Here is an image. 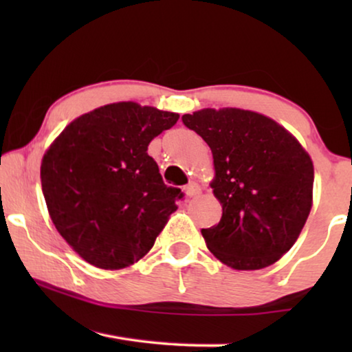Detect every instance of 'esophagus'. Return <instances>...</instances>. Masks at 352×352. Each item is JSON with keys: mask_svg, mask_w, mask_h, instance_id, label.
Returning a JSON list of instances; mask_svg holds the SVG:
<instances>
[{"mask_svg": "<svg viewBox=\"0 0 352 352\" xmlns=\"http://www.w3.org/2000/svg\"><path fill=\"white\" fill-rule=\"evenodd\" d=\"M184 192H186L187 197H195L201 192V187H200V184H197V182H190V184L186 186Z\"/></svg>", "mask_w": 352, "mask_h": 352, "instance_id": "1", "label": "esophagus"}]
</instances>
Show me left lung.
<instances>
[{
  "mask_svg": "<svg viewBox=\"0 0 352 352\" xmlns=\"http://www.w3.org/2000/svg\"><path fill=\"white\" fill-rule=\"evenodd\" d=\"M213 153L210 182L223 216L201 229L206 247L235 271L278 261L312 208L314 165L293 134L266 115L235 107L182 115Z\"/></svg>",
  "mask_w": 352,
  "mask_h": 352,
  "instance_id": "left-lung-1",
  "label": "left lung"
}]
</instances>
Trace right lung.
I'll return each instance as SVG.
<instances>
[{"label":"right lung","instance_id":"obj_1","mask_svg":"<svg viewBox=\"0 0 352 352\" xmlns=\"http://www.w3.org/2000/svg\"><path fill=\"white\" fill-rule=\"evenodd\" d=\"M177 120L113 102L80 115L47 147L40 170L47 213L86 263L117 271L151 252L182 192L163 182L147 148Z\"/></svg>","mask_w":352,"mask_h":352}]
</instances>
